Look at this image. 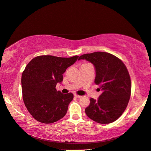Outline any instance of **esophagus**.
Returning <instances> with one entry per match:
<instances>
[{"mask_svg":"<svg viewBox=\"0 0 151 151\" xmlns=\"http://www.w3.org/2000/svg\"><path fill=\"white\" fill-rule=\"evenodd\" d=\"M74 96H75V97H76L77 98H80L81 97H82V96H80V95H78V94H75Z\"/></svg>","mask_w":151,"mask_h":151,"instance_id":"1","label":"esophagus"}]
</instances>
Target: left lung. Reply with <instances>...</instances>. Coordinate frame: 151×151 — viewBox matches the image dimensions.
Returning a JSON list of instances; mask_svg holds the SVG:
<instances>
[{
	"label": "left lung",
	"mask_w": 151,
	"mask_h": 151,
	"mask_svg": "<svg viewBox=\"0 0 151 151\" xmlns=\"http://www.w3.org/2000/svg\"><path fill=\"white\" fill-rule=\"evenodd\" d=\"M80 59L94 65V82L102 91L97 100L91 98L86 114L100 124L115 121L126 110L131 96V79L125 64L112 54L102 52L83 54Z\"/></svg>",
	"instance_id": "8db88e82"
}]
</instances>
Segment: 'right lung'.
<instances>
[{"instance_id":"obj_1","label":"right lung","mask_w":151,"mask_h":151,"mask_svg":"<svg viewBox=\"0 0 151 151\" xmlns=\"http://www.w3.org/2000/svg\"><path fill=\"white\" fill-rule=\"evenodd\" d=\"M78 58L77 55L69 58L41 55L27 65L22 75L23 99L36 121L51 124L66 114L73 94L61 93L55 87L63 80V75L66 69Z\"/></svg>"}]
</instances>
